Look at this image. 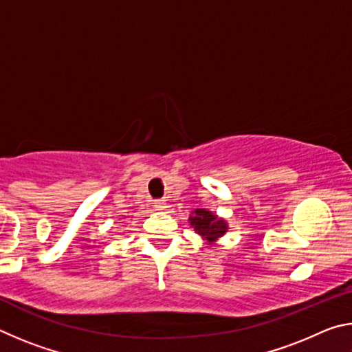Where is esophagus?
Listing matches in <instances>:
<instances>
[{"label": "esophagus", "mask_w": 352, "mask_h": 352, "mask_svg": "<svg viewBox=\"0 0 352 352\" xmlns=\"http://www.w3.org/2000/svg\"><path fill=\"white\" fill-rule=\"evenodd\" d=\"M153 206L157 208V210H160V211H164L166 208H168V204H166V200H155Z\"/></svg>", "instance_id": "obj_1"}]
</instances>
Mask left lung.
<instances>
[{"label": "left lung", "mask_w": 352, "mask_h": 352, "mask_svg": "<svg viewBox=\"0 0 352 352\" xmlns=\"http://www.w3.org/2000/svg\"><path fill=\"white\" fill-rule=\"evenodd\" d=\"M189 223L194 226L195 233L204 237L206 242H216L228 230V223L223 219L217 217L211 211L204 210V208L192 211L189 216Z\"/></svg>", "instance_id": "left-lung-1"}]
</instances>
